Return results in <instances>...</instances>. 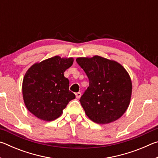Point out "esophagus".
Here are the masks:
<instances>
[{
	"instance_id": "esophagus-1",
	"label": "esophagus",
	"mask_w": 158,
	"mask_h": 158,
	"mask_svg": "<svg viewBox=\"0 0 158 158\" xmlns=\"http://www.w3.org/2000/svg\"><path fill=\"white\" fill-rule=\"evenodd\" d=\"M75 95H76V98H77V99H79V98H81V93H80V92H78V93H75Z\"/></svg>"
}]
</instances>
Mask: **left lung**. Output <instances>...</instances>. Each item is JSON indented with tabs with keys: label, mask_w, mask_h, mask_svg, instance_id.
Here are the masks:
<instances>
[{
	"label": "left lung",
	"mask_w": 158,
	"mask_h": 158,
	"mask_svg": "<svg viewBox=\"0 0 158 158\" xmlns=\"http://www.w3.org/2000/svg\"><path fill=\"white\" fill-rule=\"evenodd\" d=\"M76 60L89 79V86L79 100L86 116L98 124L121 118L129 106L132 90L126 69L116 61L100 56Z\"/></svg>",
	"instance_id": "left-lung-1"
}]
</instances>
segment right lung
Wrapping results in <instances>:
<instances>
[{
  "instance_id": "right-lung-1",
  "label": "right lung",
  "mask_w": 158,
  "mask_h": 158,
  "mask_svg": "<svg viewBox=\"0 0 158 158\" xmlns=\"http://www.w3.org/2000/svg\"><path fill=\"white\" fill-rule=\"evenodd\" d=\"M73 58L58 56L33 64L23 79L22 93L28 110L42 121H52L63 114L75 95L69 90L64 73L73 64Z\"/></svg>"
}]
</instances>
